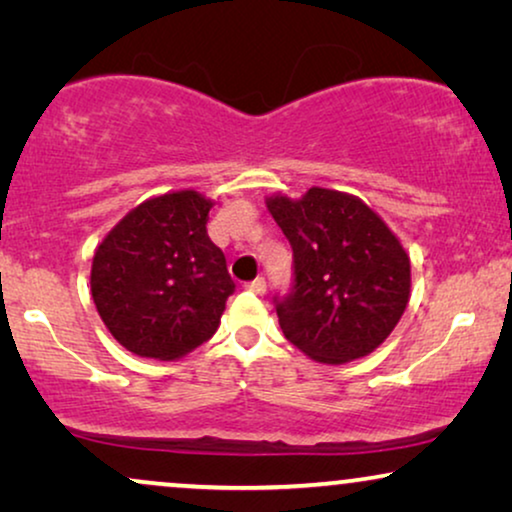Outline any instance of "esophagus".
I'll return each instance as SVG.
<instances>
[{
	"mask_svg": "<svg viewBox=\"0 0 512 512\" xmlns=\"http://www.w3.org/2000/svg\"><path fill=\"white\" fill-rule=\"evenodd\" d=\"M247 289L254 291L256 296H263V293H265V279H263V277H256L254 282L247 284Z\"/></svg>",
	"mask_w": 512,
	"mask_h": 512,
	"instance_id": "esophagus-1",
	"label": "esophagus"
}]
</instances>
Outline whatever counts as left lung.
<instances>
[{"label": "left lung", "instance_id": "8db88e82", "mask_svg": "<svg viewBox=\"0 0 512 512\" xmlns=\"http://www.w3.org/2000/svg\"><path fill=\"white\" fill-rule=\"evenodd\" d=\"M265 205L293 249L296 284L277 300L286 340L328 366L375 352L410 300L401 240L361 198L331 188L298 200L277 193Z\"/></svg>", "mask_w": 512, "mask_h": 512}]
</instances>
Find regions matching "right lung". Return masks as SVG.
<instances>
[{"instance_id": "1", "label": "right lung", "mask_w": 512, "mask_h": 512, "mask_svg": "<svg viewBox=\"0 0 512 512\" xmlns=\"http://www.w3.org/2000/svg\"><path fill=\"white\" fill-rule=\"evenodd\" d=\"M212 207L193 188L156 195L130 209L95 249V307L128 352L174 361L219 328L235 282L207 235Z\"/></svg>"}]
</instances>
